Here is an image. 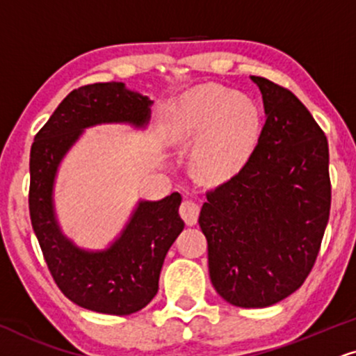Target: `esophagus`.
<instances>
[{"label": "esophagus", "instance_id": "esophagus-1", "mask_svg": "<svg viewBox=\"0 0 356 356\" xmlns=\"http://www.w3.org/2000/svg\"><path fill=\"white\" fill-rule=\"evenodd\" d=\"M179 214H181L183 221H185L188 226L196 225V221H198V216H200V206L196 204L195 201L185 200L181 203V206H179Z\"/></svg>", "mask_w": 356, "mask_h": 356}]
</instances>
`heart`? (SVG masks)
Masks as SVG:
<instances>
[{
    "label": "heart",
    "mask_w": 356,
    "mask_h": 356,
    "mask_svg": "<svg viewBox=\"0 0 356 356\" xmlns=\"http://www.w3.org/2000/svg\"><path fill=\"white\" fill-rule=\"evenodd\" d=\"M261 117L256 104L219 84H204L181 99L170 124L175 142L201 138L195 163L208 179H226L248 161L257 142Z\"/></svg>",
    "instance_id": "1"
}]
</instances>
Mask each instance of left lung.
Instances as JSON below:
<instances>
[{
    "mask_svg": "<svg viewBox=\"0 0 356 356\" xmlns=\"http://www.w3.org/2000/svg\"><path fill=\"white\" fill-rule=\"evenodd\" d=\"M266 124L243 168L206 191L200 226L213 287L245 309L277 304L305 282L330 216L328 142L291 90L251 77Z\"/></svg>",
    "mask_w": 356,
    "mask_h": 356,
    "instance_id": "1",
    "label": "left lung"
}]
</instances>
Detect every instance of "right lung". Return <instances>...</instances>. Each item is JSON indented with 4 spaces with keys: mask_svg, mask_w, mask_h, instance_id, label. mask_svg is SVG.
Returning a JSON list of instances; mask_svg holds the SVG:
<instances>
[{
    "mask_svg": "<svg viewBox=\"0 0 356 356\" xmlns=\"http://www.w3.org/2000/svg\"><path fill=\"white\" fill-rule=\"evenodd\" d=\"M150 100L127 90L122 82L74 89L34 137L29 156V216L52 279L79 307L100 314L130 315L158 292L165 256L185 227L179 193L161 201H142L112 248L86 252L60 234L52 211V183L64 153L82 129L102 122L142 127Z\"/></svg>",
    "mask_w": 356,
    "mask_h": 356,
    "instance_id": "add662e5",
    "label": "right lung"
}]
</instances>
